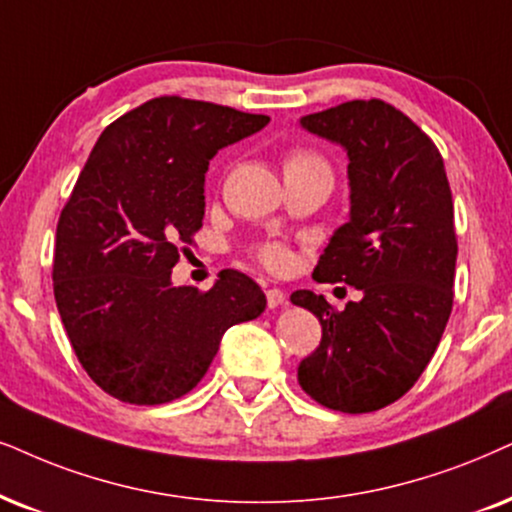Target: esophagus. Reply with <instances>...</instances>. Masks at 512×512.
Instances as JSON below:
<instances>
[{
	"instance_id": "esophagus-1",
	"label": "esophagus",
	"mask_w": 512,
	"mask_h": 512,
	"mask_svg": "<svg viewBox=\"0 0 512 512\" xmlns=\"http://www.w3.org/2000/svg\"><path fill=\"white\" fill-rule=\"evenodd\" d=\"M267 304H269V309L281 307V304H286V293H283V290H278V288H269L267 290Z\"/></svg>"
}]
</instances>
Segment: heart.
<instances>
[{
    "mask_svg": "<svg viewBox=\"0 0 512 512\" xmlns=\"http://www.w3.org/2000/svg\"><path fill=\"white\" fill-rule=\"evenodd\" d=\"M312 163H321V160L309 151H293L286 158V167L312 165ZM257 260H260L264 267L281 271L290 264V252H288V248H283L281 243H264V245H260V248H257Z\"/></svg>",
    "mask_w": 512,
    "mask_h": 512,
    "instance_id": "heart-1",
    "label": "heart"
}]
</instances>
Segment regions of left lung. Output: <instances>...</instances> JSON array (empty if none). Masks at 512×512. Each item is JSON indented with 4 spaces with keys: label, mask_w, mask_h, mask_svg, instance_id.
I'll list each match as a JSON object with an SVG mask.
<instances>
[{
    "label": "left lung",
    "mask_w": 512,
    "mask_h": 512,
    "mask_svg": "<svg viewBox=\"0 0 512 512\" xmlns=\"http://www.w3.org/2000/svg\"><path fill=\"white\" fill-rule=\"evenodd\" d=\"M300 125L349 158V222L326 245L314 278L364 297L335 312L312 290L290 295L321 321L319 347L300 361L297 380L326 409L371 413L411 390L454 307L449 179L428 134L380 99L340 103Z\"/></svg>",
    "instance_id": "8db88e82"
}]
</instances>
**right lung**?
Listing matches in <instances>:
<instances>
[{
  "mask_svg": "<svg viewBox=\"0 0 512 512\" xmlns=\"http://www.w3.org/2000/svg\"><path fill=\"white\" fill-rule=\"evenodd\" d=\"M267 122L160 96L101 132L58 217L51 278L77 359L111 397L139 406L184 397L226 328L267 307L262 288L236 269L205 293L170 278L179 243L203 226L210 160Z\"/></svg>",
  "mask_w": 512,
  "mask_h": 512,
  "instance_id": "add662e5",
  "label": "right lung"
}]
</instances>
